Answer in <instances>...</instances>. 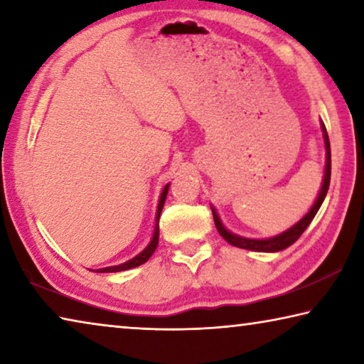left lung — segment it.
<instances>
[{
	"label": "left lung",
	"mask_w": 364,
	"mask_h": 364,
	"mask_svg": "<svg viewBox=\"0 0 364 364\" xmlns=\"http://www.w3.org/2000/svg\"><path fill=\"white\" fill-rule=\"evenodd\" d=\"M321 132H323V138H324V147H326V165H324V176H323V183H321V189H319L318 197L315 200V204L311 205L310 210H308L304 217H301L297 223L292 225L289 230L282 231L278 236L273 237H267V239H250V237H244L239 236V234L231 232L228 228L223 225L220 215L215 210V207H212V213H213V220H215V226L220 232V236L225 239L226 242H230L234 247L239 249H247V250H254V252H279L287 249L289 245H292L297 239L301 236L308 225L311 223V220L315 218V215L318 213L319 207H321L323 200L326 194H328L329 189V183H331V144H329V136L328 132H326L324 123L321 122Z\"/></svg>",
	"instance_id": "1"
}]
</instances>
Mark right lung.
Instances as JSON below:
<instances>
[{
    "label": "right lung",
    "instance_id": "right-lung-1",
    "mask_svg": "<svg viewBox=\"0 0 364 364\" xmlns=\"http://www.w3.org/2000/svg\"><path fill=\"white\" fill-rule=\"evenodd\" d=\"M168 188H170V183H167L162 189V193H160L159 197V205H157V212H156V225H154V232H152V237L149 244L146 245V247L139 252L138 255H134L130 260L123 262L120 264H114V267H106V268H100V269H93L95 273H119V271H127V269H132V268H136L139 264L146 263L149 260L151 255L156 252L157 249V244H159V218H160V213H162V208L165 204V199H167V194H168Z\"/></svg>",
    "mask_w": 364,
    "mask_h": 364
}]
</instances>
